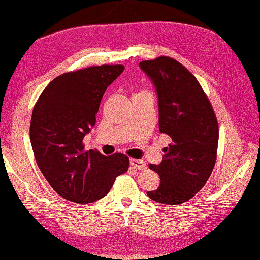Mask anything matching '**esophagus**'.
Masks as SVG:
<instances>
[{
    "label": "esophagus",
    "mask_w": 260,
    "mask_h": 260,
    "mask_svg": "<svg viewBox=\"0 0 260 260\" xmlns=\"http://www.w3.org/2000/svg\"><path fill=\"white\" fill-rule=\"evenodd\" d=\"M130 164L132 168H135L137 170H146V168H147V164L145 163V161L140 160V159H131Z\"/></svg>",
    "instance_id": "34e87169"
}]
</instances>
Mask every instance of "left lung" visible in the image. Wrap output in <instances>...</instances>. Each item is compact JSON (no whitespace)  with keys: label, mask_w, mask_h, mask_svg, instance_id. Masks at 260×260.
Wrapping results in <instances>:
<instances>
[{"label":"left lung","mask_w":260,"mask_h":260,"mask_svg":"<svg viewBox=\"0 0 260 260\" xmlns=\"http://www.w3.org/2000/svg\"><path fill=\"white\" fill-rule=\"evenodd\" d=\"M158 95V126L172 143L164 159L149 169L160 176L159 187L147 194L155 202L180 205L206 184L217 158L218 122L196 77L170 56L139 63Z\"/></svg>","instance_id":"8db88e82"}]
</instances>
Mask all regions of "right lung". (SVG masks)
<instances>
[{
    "mask_svg": "<svg viewBox=\"0 0 260 260\" xmlns=\"http://www.w3.org/2000/svg\"><path fill=\"white\" fill-rule=\"evenodd\" d=\"M124 70L103 64L69 71L46 86L32 110L30 141L39 170L51 187L77 204L109 193L116 176L129 169V157L85 150L82 139L96 123L102 97Z\"/></svg>",
    "mask_w": 260,
    "mask_h": 260,
    "instance_id": "obj_1",
    "label": "right lung"
}]
</instances>
